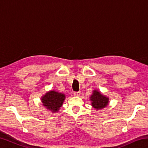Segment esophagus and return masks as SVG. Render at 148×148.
I'll return each mask as SVG.
<instances>
[{
    "label": "esophagus",
    "instance_id": "esophagus-1",
    "mask_svg": "<svg viewBox=\"0 0 148 148\" xmlns=\"http://www.w3.org/2000/svg\"><path fill=\"white\" fill-rule=\"evenodd\" d=\"M80 94H81V92H80L79 91H75V92H74V96H76V97H79V95H80Z\"/></svg>",
    "mask_w": 148,
    "mask_h": 148
}]
</instances>
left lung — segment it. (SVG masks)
I'll return each instance as SVG.
<instances>
[{
  "label": "left lung",
  "mask_w": 148,
  "mask_h": 148,
  "mask_svg": "<svg viewBox=\"0 0 148 148\" xmlns=\"http://www.w3.org/2000/svg\"><path fill=\"white\" fill-rule=\"evenodd\" d=\"M92 106L97 110H101L106 107L108 104L109 98L101 93L98 90H93L92 94L90 97Z\"/></svg>",
  "instance_id": "1"
}]
</instances>
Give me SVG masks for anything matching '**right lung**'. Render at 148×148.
<instances>
[{
  "label": "right lung",
  "instance_id": "right-lung-1",
  "mask_svg": "<svg viewBox=\"0 0 148 148\" xmlns=\"http://www.w3.org/2000/svg\"><path fill=\"white\" fill-rule=\"evenodd\" d=\"M65 95L56 91H50L41 97L42 104L53 113L57 112L65 99Z\"/></svg>",
  "mask_w": 148,
  "mask_h": 148
}]
</instances>
